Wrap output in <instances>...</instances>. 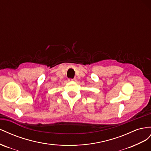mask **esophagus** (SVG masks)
<instances>
[{"instance_id": "1", "label": "esophagus", "mask_w": 151, "mask_h": 151, "mask_svg": "<svg viewBox=\"0 0 151 151\" xmlns=\"http://www.w3.org/2000/svg\"><path fill=\"white\" fill-rule=\"evenodd\" d=\"M71 80V81H76V78H74V79H69V81Z\"/></svg>"}]
</instances>
